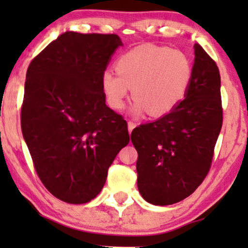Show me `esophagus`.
Segmentation results:
<instances>
[{"label": "esophagus", "instance_id": "34e87169", "mask_svg": "<svg viewBox=\"0 0 248 248\" xmlns=\"http://www.w3.org/2000/svg\"><path fill=\"white\" fill-rule=\"evenodd\" d=\"M136 127V124L133 121H128V130H129V133H132V130L134 128Z\"/></svg>", "mask_w": 248, "mask_h": 248}]
</instances>
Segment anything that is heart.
Listing matches in <instances>:
<instances>
[{
	"instance_id": "obj_1",
	"label": "heart",
	"mask_w": 248,
	"mask_h": 248,
	"mask_svg": "<svg viewBox=\"0 0 248 248\" xmlns=\"http://www.w3.org/2000/svg\"><path fill=\"white\" fill-rule=\"evenodd\" d=\"M116 73L102 75L107 101L121 109L133 88L135 104L132 112L140 116L149 112L154 118L171 113L186 99L192 81L190 58L182 51L167 46L141 45L119 57Z\"/></svg>"
}]
</instances>
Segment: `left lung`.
Here are the masks:
<instances>
[{"label":"left lung","mask_w":248,"mask_h":248,"mask_svg":"<svg viewBox=\"0 0 248 248\" xmlns=\"http://www.w3.org/2000/svg\"><path fill=\"white\" fill-rule=\"evenodd\" d=\"M187 94L169 114L139 126L130 139L138 150V187L154 205L189 197L210 171L223 124L217 64L196 43Z\"/></svg>","instance_id":"1"}]
</instances>
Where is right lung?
Returning <instances> with one entry per match:
<instances>
[{"instance_id": "obj_1", "label": "right lung", "mask_w": 248, "mask_h": 248, "mask_svg": "<svg viewBox=\"0 0 248 248\" xmlns=\"http://www.w3.org/2000/svg\"><path fill=\"white\" fill-rule=\"evenodd\" d=\"M121 45L115 33L66 31L28 67L22 133L42 183L66 203L95 198L129 142L127 122L107 106L102 87V75Z\"/></svg>"}]
</instances>
